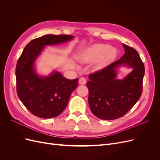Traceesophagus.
<instances>
[{
	"label": "esophagus",
	"mask_w": 160,
	"mask_h": 160,
	"mask_svg": "<svg viewBox=\"0 0 160 160\" xmlns=\"http://www.w3.org/2000/svg\"><path fill=\"white\" fill-rule=\"evenodd\" d=\"M86 82H87V81H86V79L85 78V77H80L79 80V84H81V85H85L86 83Z\"/></svg>",
	"instance_id": "obj_1"
}]
</instances>
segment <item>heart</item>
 I'll list each match as a JSON object with an SVG mask.
<instances>
[{
    "label": "heart",
    "mask_w": 160,
    "mask_h": 160,
    "mask_svg": "<svg viewBox=\"0 0 160 160\" xmlns=\"http://www.w3.org/2000/svg\"><path fill=\"white\" fill-rule=\"evenodd\" d=\"M116 54L115 50L109 45L103 43H97L87 49L79 59L81 62L88 63L92 62L100 59V61L96 65L95 68L99 69L102 68L110 61L112 60Z\"/></svg>",
    "instance_id": "obj_1"
}]
</instances>
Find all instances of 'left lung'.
<instances>
[{"mask_svg": "<svg viewBox=\"0 0 160 160\" xmlns=\"http://www.w3.org/2000/svg\"><path fill=\"white\" fill-rule=\"evenodd\" d=\"M125 54L108 67L89 74L87 83L91 111L96 117L112 120L122 117L137 103L142 93L145 73L138 51L123 43ZM126 65L133 71L122 80L116 79V68Z\"/></svg>", "mask_w": 160, "mask_h": 160, "instance_id": "obj_1", "label": "left lung"}]
</instances>
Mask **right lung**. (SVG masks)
<instances>
[{
  "label": "right lung",
  "mask_w": 160,
  "mask_h": 160,
  "mask_svg": "<svg viewBox=\"0 0 160 160\" xmlns=\"http://www.w3.org/2000/svg\"><path fill=\"white\" fill-rule=\"evenodd\" d=\"M73 38L67 35H47L26 45L16 67L17 92L23 105L37 117L45 119L59 115L68 104L71 94L78 86V78L70 80L59 72L38 76L34 62L45 45L59 44Z\"/></svg>",
  "instance_id": "1"
}]
</instances>
